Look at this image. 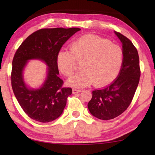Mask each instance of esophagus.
Returning <instances> with one entry per match:
<instances>
[{
    "label": "esophagus",
    "mask_w": 155,
    "mask_h": 155,
    "mask_svg": "<svg viewBox=\"0 0 155 155\" xmlns=\"http://www.w3.org/2000/svg\"><path fill=\"white\" fill-rule=\"evenodd\" d=\"M81 90H77V89H73L72 90V94H77V93H79L81 92Z\"/></svg>",
    "instance_id": "esophagus-1"
}]
</instances>
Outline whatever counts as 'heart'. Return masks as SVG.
Listing matches in <instances>:
<instances>
[{"label":"heart","instance_id":"b5f03b06","mask_svg":"<svg viewBox=\"0 0 155 155\" xmlns=\"http://www.w3.org/2000/svg\"><path fill=\"white\" fill-rule=\"evenodd\" d=\"M122 49L107 39L95 35H85L72 41L69 51L62 50L57 56V64L65 77H70L81 64V70L68 81L74 87H85L91 84L104 87L114 81L121 70Z\"/></svg>","mask_w":155,"mask_h":155}]
</instances>
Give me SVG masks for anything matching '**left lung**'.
<instances>
[{"label":"left lung","mask_w":155,"mask_h":155,"mask_svg":"<svg viewBox=\"0 0 155 155\" xmlns=\"http://www.w3.org/2000/svg\"><path fill=\"white\" fill-rule=\"evenodd\" d=\"M114 32L122 44V68L111 85L92 91V98L87 104L91 115L103 120L114 119L127 110L137 90L141 74L137 48L127 37Z\"/></svg>","instance_id":"8db88e82"}]
</instances>
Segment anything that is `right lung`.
Masks as SVG:
<instances>
[{
	"label": "right lung",
	"mask_w": 155,
	"mask_h": 155,
	"mask_svg": "<svg viewBox=\"0 0 155 155\" xmlns=\"http://www.w3.org/2000/svg\"><path fill=\"white\" fill-rule=\"evenodd\" d=\"M78 28H42L30 35L21 44L12 61V86L20 107L28 117L40 122H52L61 115L72 88L63 87L58 77L57 56ZM40 59L48 65L45 83L38 89L28 88L23 70L28 60Z\"/></svg>",
	"instance_id": "right-lung-1"
}]
</instances>
